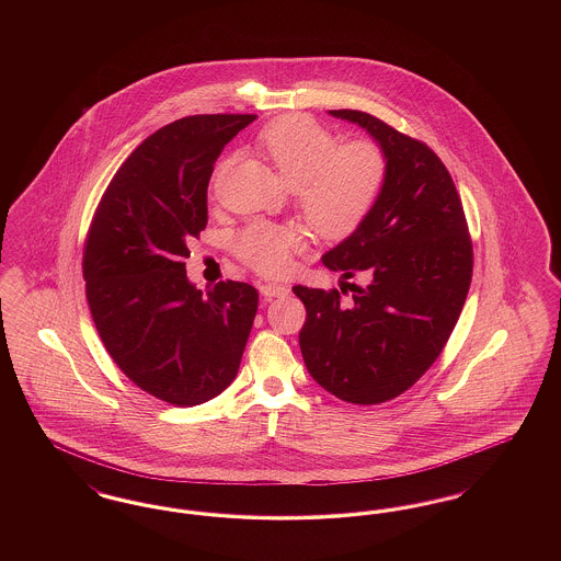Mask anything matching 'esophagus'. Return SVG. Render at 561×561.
I'll return each mask as SVG.
<instances>
[{
  "label": "esophagus",
  "instance_id": "1",
  "mask_svg": "<svg viewBox=\"0 0 561 561\" xmlns=\"http://www.w3.org/2000/svg\"><path fill=\"white\" fill-rule=\"evenodd\" d=\"M288 293H290L288 286H282V284H263L261 286V294L265 298H277V296H286Z\"/></svg>",
  "mask_w": 561,
  "mask_h": 561
}]
</instances>
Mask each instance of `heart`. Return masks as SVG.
Returning a JSON list of instances; mask_svg holds the SVG:
<instances>
[{
	"label": "heart",
	"mask_w": 561,
	"mask_h": 561,
	"mask_svg": "<svg viewBox=\"0 0 561 561\" xmlns=\"http://www.w3.org/2000/svg\"><path fill=\"white\" fill-rule=\"evenodd\" d=\"M259 151L271 161L316 233L343 240L373 213L385 183V160L373 142L339 140L309 117L286 115L259 136ZM216 170L214 181L220 176ZM238 256L263 275H282L307 238L293 227L252 222L238 238Z\"/></svg>",
	"instance_id": "b5f03b06"
}]
</instances>
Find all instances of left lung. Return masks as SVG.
Here are the masks:
<instances>
[{
	"label": "left lung",
	"mask_w": 561,
	"mask_h": 561,
	"mask_svg": "<svg viewBox=\"0 0 561 561\" xmlns=\"http://www.w3.org/2000/svg\"><path fill=\"white\" fill-rule=\"evenodd\" d=\"M328 113L373 136L385 183L362 227L321 256L366 284L345 282L348 305L339 290L294 286L307 309L298 343L328 393L373 405L401 396L439 357L471 286L473 245L453 176L425 142L364 111Z\"/></svg>",
	"instance_id": "1"
}]
</instances>
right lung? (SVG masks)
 <instances>
[{
  "mask_svg": "<svg viewBox=\"0 0 561 561\" xmlns=\"http://www.w3.org/2000/svg\"><path fill=\"white\" fill-rule=\"evenodd\" d=\"M256 115H191L145 138L92 218L83 279L90 313L119 370L172 405L222 393L240 370L259 293L243 282L197 290L187 241L208 222L222 147Z\"/></svg>",
  "mask_w": 561,
  "mask_h": 561,
  "instance_id": "add662e5",
  "label": "right lung"
}]
</instances>
